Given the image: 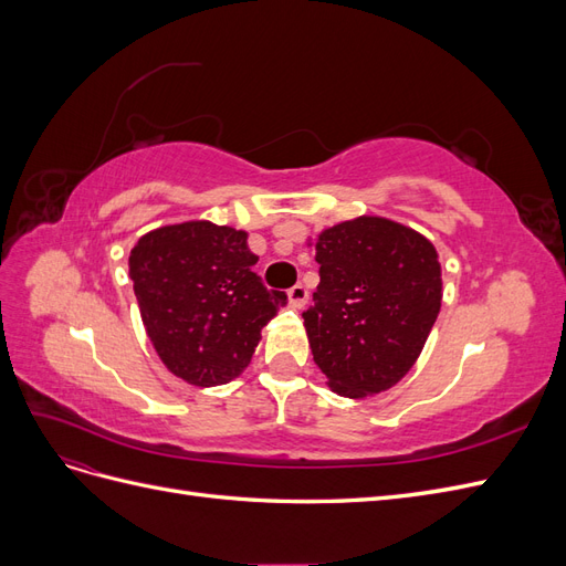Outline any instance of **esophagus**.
Here are the masks:
<instances>
[{"label":"esophagus","mask_w":566,"mask_h":566,"mask_svg":"<svg viewBox=\"0 0 566 566\" xmlns=\"http://www.w3.org/2000/svg\"><path fill=\"white\" fill-rule=\"evenodd\" d=\"M306 300H310V290H306L302 283H297V285L287 290V304L293 306V310H302Z\"/></svg>","instance_id":"34e87169"}]
</instances>
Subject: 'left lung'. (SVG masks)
<instances>
[{"instance_id": "8db88e82", "label": "left lung", "mask_w": 566, "mask_h": 566, "mask_svg": "<svg viewBox=\"0 0 566 566\" xmlns=\"http://www.w3.org/2000/svg\"><path fill=\"white\" fill-rule=\"evenodd\" d=\"M316 262L321 283L302 314L316 366L349 399L394 387L439 314L434 245L397 221L358 217L318 235Z\"/></svg>"}]
</instances>
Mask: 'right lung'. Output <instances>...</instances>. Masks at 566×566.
I'll return each mask as SVG.
<instances>
[{"label":"right lung","mask_w":566,"mask_h":566,"mask_svg":"<svg viewBox=\"0 0 566 566\" xmlns=\"http://www.w3.org/2000/svg\"><path fill=\"white\" fill-rule=\"evenodd\" d=\"M248 233L186 221L139 238L129 279L163 364L188 385L214 387L248 368L264 325L285 304L252 266Z\"/></svg>","instance_id":"right-lung-1"}]
</instances>
